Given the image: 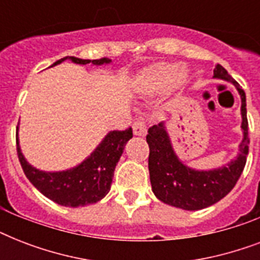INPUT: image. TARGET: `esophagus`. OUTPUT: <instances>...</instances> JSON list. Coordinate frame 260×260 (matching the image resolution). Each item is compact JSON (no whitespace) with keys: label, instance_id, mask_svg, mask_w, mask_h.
<instances>
[{"label":"esophagus","instance_id":"34e87169","mask_svg":"<svg viewBox=\"0 0 260 260\" xmlns=\"http://www.w3.org/2000/svg\"><path fill=\"white\" fill-rule=\"evenodd\" d=\"M146 134H147L146 121H144L143 118H138V120L134 122V135H136V136H144Z\"/></svg>","mask_w":260,"mask_h":260}]
</instances>
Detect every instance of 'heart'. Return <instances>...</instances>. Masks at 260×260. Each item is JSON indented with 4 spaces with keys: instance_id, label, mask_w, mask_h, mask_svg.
Here are the masks:
<instances>
[{
    "instance_id": "1",
    "label": "heart",
    "mask_w": 260,
    "mask_h": 260,
    "mask_svg": "<svg viewBox=\"0 0 260 260\" xmlns=\"http://www.w3.org/2000/svg\"><path fill=\"white\" fill-rule=\"evenodd\" d=\"M186 75L182 73L179 64L175 63H156L147 67L138 78V87L144 93H160L173 85L185 82Z\"/></svg>"
}]
</instances>
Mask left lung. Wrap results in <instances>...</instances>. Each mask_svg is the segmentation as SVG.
I'll return each mask as SVG.
<instances>
[{
	"label": "left lung",
	"instance_id": "8db88e82",
	"mask_svg": "<svg viewBox=\"0 0 260 260\" xmlns=\"http://www.w3.org/2000/svg\"><path fill=\"white\" fill-rule=\"evenodd\" d=\"M213 73L214 78L234 83L242 98L243 140L238 158L220 169L193 170L185 166L174 152L165 122L151 126L147 135V143L150 147L148 170L152 191L158 200L167 205L185 210L204 209L225 197L242 175L248 155L250 139L246 93L221 64H217Z\"/></svg>",
	"mask_w": 260,
	"mask_h": 260
}]
</instances>
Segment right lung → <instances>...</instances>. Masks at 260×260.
<instances>
[{"label": "right lung", "instance_id": "right-lung-1", "mask_svg": "<svg viewBox=\"0 0 260 260\" xmlns=\"http://www.w3.org/2000/svg\"><path fill=\"white\" fill-rule=\"evenodd\" d=\"M66 59H70L71 62L77 64L93 63L95 66L110 62L106 58L89 60V59L75 58V56H66L60 60H56L52 66L64 62ZM17 135L16 134V136ZM131 138H132V128H126L124 131H112L98 144L89 158L85 159L81 165L73 167L70 170L56 171V173L40 171L30 166L20 150L18 138H16V142H17L18 160L21 163L24 174L30 183L43 196L50 198L51 201L62 206L78 208V206L95 204L109 193L116 165L120 160L124 147Z\"/></svg>", "mask_w": 260, "mask_h": 260}]
</instances>
